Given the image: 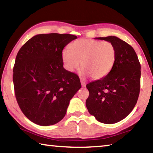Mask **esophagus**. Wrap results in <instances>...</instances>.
I'll return each instance as SVG.
<instances>
[{
    "label": "esophagus",
    "instance_id": "1",
    "mask_svg": "<svg viewBox=\"0 0 153 153\" xmlns=\"http://www.w3.org/2000/svg\"><path fill=\"white\" fill-rule=\"evenodd\" d=\"M80 82H81L82 86L83 88L86 87V82H85L84 81H83V80H81V81H80Z\"/></svg>",
    "mask_w": 153,
    "mask_h": 153
}]
</instances>
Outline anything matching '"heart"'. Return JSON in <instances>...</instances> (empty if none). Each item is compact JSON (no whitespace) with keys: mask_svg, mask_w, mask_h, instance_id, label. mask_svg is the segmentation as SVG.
I'll list each match as a JSON object with an SVG mask.
<instances>
[{"mask_svg":"<svg viewBox=\"0 0 153 153\" xmlns=\"http://www.w3.org/2000/svg\"><path fill=\"white\" fill-rule=\"evenodd\" d=\"M61 59L65 68L74 72L79 67L82 77L90 76L100 79L109 73L116 59L115 46L108 41L79 39L69 45V51L63 50Z\"/></svg>","mask_w":153,"mask_h":153,"instance_id":"heart-1","label":"heart"}]
</instances>
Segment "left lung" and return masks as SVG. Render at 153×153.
Listing matches in <instances>:
<instances>
[{"mask_svg": "<svg viewBox=\"0 0 153 153\" xmlns=\"http://www.w3.org/2000/svg\"><path fill=\"white\" fill-rule=\"evenodd\" d=\"M110 42L116 48V59L107 76L86 85V101L90 115L106 124L126 118L138 100L140 87V64L134 49L116 36L95 38Z\"/></svg>", "mask_w": 153, "mask_h": 153, "instance_id": "obj_1", "label": "left lung"}]
</instances>
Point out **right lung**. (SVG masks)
<instances>
[{
  "instance_id": "right-lung-1",
  "label": "right lung",
  "mask_w": 153,
  "mask_h": 153,
  "mask_svg": "<svg viewBox=\"0 0 153 153\" xmlns=\"http://www.w3.org/2000/svg\"><path fill=\"white\" fill-rule=\"evenodd\" d=\"M76 38L67 33L38 34L18 52L13 76L15 97L23 113L36 124L60 121L81 88L79 77L64 69L61 59L65 46Z\"/></svg>"
}]
</instances>
